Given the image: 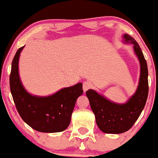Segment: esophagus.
I'll use <instances>...</instances> for the list:
<instances>
[{"mask_svg":"<svg viewBox=\"0 0 158 158\" xmlns=\"http://www.w3.org/2000/svg\"><path fill=\"white\" fill-rule=\"evenodd\" d=\"M91 82H89V81H85V82H83V91H85V92L87 90H88V89H91Z\"/></svg>","mask_w":158,"mask_h":158,"instance_id":"obj_1","label":"esophagus"}]
</instances>
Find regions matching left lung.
<instances>
[{
	"instance_id": "obj_1",
	"label": "left lung",
	"mask_w": 158,
	"mask_h": 158,
	"mask_svg": "<svg viewBox=\"0 0 158 158\" xmlns=\"http://www.w3.org/2000/svg\"><path fill=\"white\" fill-rule=\"evenodd\" d=\"M122 37L124 43L133 44L140 63L139 83L135 92L122 104L109 100L94 89L85 92L97 126L105 133L119 134L129 130L141 115L148 97V68L143 52L132 36L125 34Z\"/></svg>"
}]
</instances>
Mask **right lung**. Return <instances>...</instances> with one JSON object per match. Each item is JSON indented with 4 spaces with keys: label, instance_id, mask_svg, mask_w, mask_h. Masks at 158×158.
I'll use <instances>...</instances> for the list:
<instances>
[{
    "label": "right lung",
    "instance_id": "1",
    "mask_svg": "<svg viewBox=\"0 0 158 158\" xmlns=\"http://www.w3.org/2000/svg\"><path fill=\"white\" fill-rule=\"evenodd\" d=\"M24 47L19 48L14 57L9 77L11 93L17 111L25 123L36 131H64L69 125L77 97L83 93L82 83L61 89L50 96L28 93L19 75V58Z\"/></svg>",
    "mask_w": 158,
    "mask_h": 158
}]
</instances>
